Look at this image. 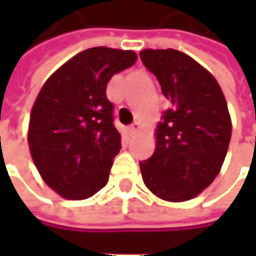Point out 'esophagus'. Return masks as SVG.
Here are the masks:
<instances>
[{
    "mask_svg": "<svg viewBox=\"0 0 256 256\" xmlns=\"http://www.w3.org/2000/svg\"><path fill=\"white\" fill-rule=\"evenodd\" d=\"M139 128H140V126H139V123H133V124L128 128V134H130V136H133V134L139 130Z\"/></svg>",
    "mask_w": 256,
    "mask_h": 256,
    "instance_id": "34e87169",
    "label": "esophagus"
}]
</instances>
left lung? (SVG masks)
<instances>
[{
  "label": "left lung",
  "instance_id": "8db88e82",
  "mask_svg": "<svg viewBox=\"0 0 256 256\" xmlns=\"http://www.w3.org/2000/svg\"><path fill=\"white\" fill-rule=\"evenodd\" d=\"M169 100L157 126L154 154L139 163L146 188L168 202L200 194L221 170L231 138L224 93L188 54L168 48L139 53Z\"/></svg>",
  "mask_w": 256,
  "mask_h": 256
}]
</instances>
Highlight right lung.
<instances>
[{
    "label": "right lung",
    "mask_w": 256,
    "mask_h": 256,
    "mask_svg": "<svg viewBox=\"0 0 256 256\" xmlns=\"http://www.w3.org/2000/svg\"><path fill=\"white\" fill-rule=\"evenodd\" d=\"M134 62L132 50L87 48L40 90L29 118V151L41 178L62 197L84 200L106 185L122 148L106 84Z\"/></svg>",
    "instance_id": "right-lung-1"
}]
</instances>
